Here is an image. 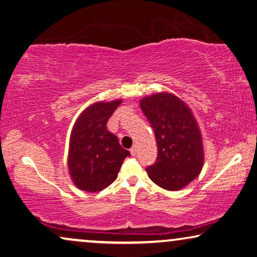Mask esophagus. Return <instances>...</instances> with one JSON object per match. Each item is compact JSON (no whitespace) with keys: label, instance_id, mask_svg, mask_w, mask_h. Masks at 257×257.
Wrapping results in <instances>:
<instances>
[{"label":"esophagus","instance_id":"1","mask_svg":"<svg viewBox=\"0 0 257 257\" xmlns=\"http://www.w3.org/2000/svg\"><path fill=\"white\" fill-rule=\"evenodd\" d=\"M130 152H131V155L132 156H136L137 155V147L136 146H133L131 150H130Z\"/></svg>","mask_w":257,"mask_h":257}]
</instances>
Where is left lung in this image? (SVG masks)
Here are the masks:
<instances>
[{"label":"left lung","instance_id":"obj_1","mask_svg":"<svg viewBox=\"0 0 257 257\" xmlns=\"http://www.w3.org/2000/svg\"><path fill=\"white\" fill-rule=\"evenodd\" d=\"M140 107L154 130L158 158L148 176L166 190L176 191L198 176L204 163L202 135L191 110L177 96L158 92L141 99Z\"/></svg>","mask_w":257,"mask_h":257}]
</instances>
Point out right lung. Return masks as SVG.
I'll use <instances>...</instances> for the list:
<instances>
[{
  "mask_svg": "<svg viewBox=\"0 0 257 257\" xmlns=\"http://www.w3.org/2000/svg\"><path fill=\"white\" fill-rule=\"evenodd\" d=\"M121 99L97 102L87 107L72 130L68 170L74 184L83 191L96 192L109 187L118 176L130 152L107 131L106 122Z\"/></svg>",
  "mask_w": 257,
  "mask_h": 257,
  "instance_id": "1",
  "label": "right lung"
}]
</instances>
